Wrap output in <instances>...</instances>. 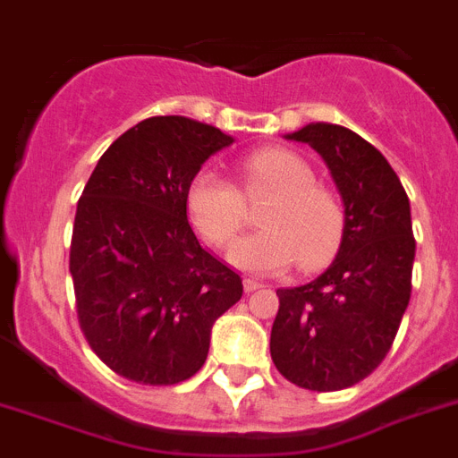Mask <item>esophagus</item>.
Wrapping results in <instances>:
<instances>
[{
  "mask_svg": "<svg viewBox=\"0 0 458 458\" xmlns=\"http://www.w3.org/2000/svg\"><path fill=\"white\" fill-rule=\"evenodd\" d=\"M262 285H265V284H260V281H256V278H244V290H246V293L260 290Z\"/></svg>",
  "mask_w": 458,
  "mask_h": 458,
  "instance_id": "1",
  "label": "esophagus"
}]
</instances>
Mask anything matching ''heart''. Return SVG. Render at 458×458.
Here are the masks:
<instances>
[{"label": "heart", "instance_id": "heart-1", "mask_svg": "<svg viewBox=\"0 0 458 458\" xmlns=\"http://www.w3.org/2000/svg\"><path fill=\"white\" fill-rule=\"evenodd\" d=\"M244 193H272L262 207V230L230 249V260L244 272L272 274L297 260L318 269L329 260L344 234V209L332 191L313 184V168L284 147H265L242 163ZM186 212L202 240L225 246L244 225V198L224 174L202 168L186 186Z\"/></svg>", "mask_w": 458, "mask_h": 458}]
</instances>
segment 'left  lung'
<instances>
[{"label":"left lung","mask_w":458,"mask_h":458,"mask_svg":"<svg viewBox=\"0 0 458 458\" xmlns=\"http://www.w3.org/2000/svg\"><path fill=\"white\" fill-rule=\"evenodd\" d=\"M285 140L323 157L344 202V234L320 276L276 290L269 352L297 387L336 392L364 380L399 332L415 262L411 200L387 158L355 131L311 122Z\"/></svg>","instance_id":"1"}]
</instances>
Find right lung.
I'll list each match as a JSON object with an SVG mask.
<instances>
[{
	"label": "right lung",
	"mask_w": 458,
	"mask_h": 458,
	"mask_svg": "<svg viewBox=\"0 0 458 458\" xmlns=\"http://www.w3.org/2000/svg\"><path fill=\"white\" fill-rule=\"evenodd\" d=\"M233 140L196 119L149 117L106 149L78 200L69 262L78 320L103 364L133 383L200 371L214 323L244 293L186 216L189 182Z\"/></svg>",
	"instance_id": "right-lung-1"
}]
</instances>
